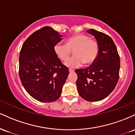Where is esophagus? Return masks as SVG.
Masks as SVG:
<instances>
[{
	"instance_id": "34e87169",
	"label": "esophagus",
	"mask_w": 135,
	"mask_h": 135,
	"mask_svg": "<svg viewBox=\"0 0 135 135\" xmlns=\"http://www.w3.org/2000/svg\"><path fill=\"white\" fill-rule=\"evenodd\" d=\"M69 73H73V72H75V70H74V69H69Z\"/></svg>"
}]
</instances>
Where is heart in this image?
<instances>
[{
  "mask_svg": "<svg viewBox=\"0 0 135 135\" xmlns=\"http://www.w3.org/2000/svg\"><path fill=\"white\" fill-rule=\"evenodd\" d=\"M55 54L62 61H66L70 57L71 51L74 56L65 64L69 68L80 66L84 63L85 66L93 64L99 54V46L96 41L90 39L85 34H76L66 40V45L57 43L54 46Z\"/></svg>",
  "mask_w": 135,
  "mask_h": 135,
  "instance_id": "heart-1",
  "label": "heart"
}]
</instances>
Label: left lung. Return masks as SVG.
I'll return each instance as SVG.
<instances>
[{"label": "left lung", "instance_id": "1", "mask_svg": "<svg viewBox=\"0 0 135 135\" xmlns=\"http://www.w3.org/2000/svg\"><path fill=\"white\" fill-rule=\"evenodd\" d=\"M94 36L99 46V54L92 66L77 69L76 81L79 95L88 101L103 100L114 90L119 77L120 58L112 39L94 29L87 30Z\"/></svg>", "mask_w": 135, "mask_h": 135}]
</instances>
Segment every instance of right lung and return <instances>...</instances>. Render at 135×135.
<instances>
[{
  "label": "right lung",
  "mask_w": 135,
  "mask_h": 135,
  "mask_svg": "<svg viewBox=\"0 0 135 135\" xmlns=\"http://www.w3.org/2000/svg\"><path fill=\"white\" fill-rule=\"evenodd\" d=\"M62 36L50 27L31 34L23 44L19 57V76L27 92L44 103L60 98L69 70L54 51Z\"/></svg>",
  "instance_id": "obj_1"
}]
</instances>
